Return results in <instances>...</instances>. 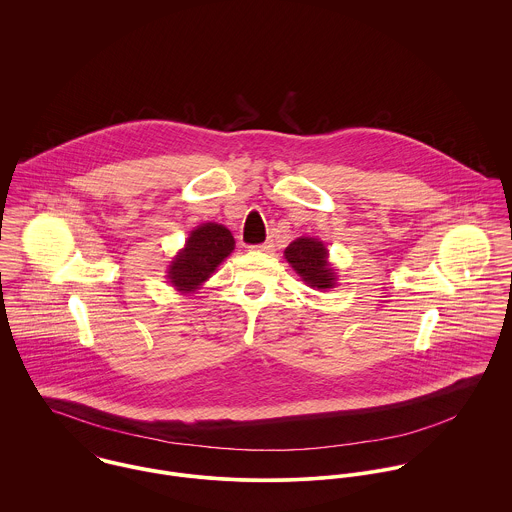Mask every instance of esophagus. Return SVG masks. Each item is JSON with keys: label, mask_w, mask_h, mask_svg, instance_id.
Returning <instances> with one entry per match:
<instances>
[{"label": "esophagus", "mask_w": 512, "mask_h": 512, "mask_svg": "<svg viewBox=\"0 0 512 512\" xmlns=\"http://www.w3.org/2000/svg\"><path fill=\"white\" fill-rule=\"evenodd\" d=\"M252 250H258V252H268V250H272V242H262V244H256V246H252Z\"/></svg>", "instance_id": "obj_1"}]
</instances>
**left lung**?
Instances as JSON below:
<instances>
[{
    "label": "left lung",
    "mask_w": 512,
    "mask_h": 512,
    "mask_svg": "<svg viewBox=\"0 0 512 512\" xmlns=\"http://www.w3.org/2000/svg\"><path fill=\"white\" fill-rule=\"evenodd\" d=\"M295 274L313 290H331L337 284L335 270L329 264V252L317 238H297L284 252Z\"/></svg>",
    "instance_id": "1"
}]
</instances>
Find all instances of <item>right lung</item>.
Returning <instances> with one entry per match:
<instances>
[{
	"label": "right lung",
	"instance_id": "add662e5",
	"mask_svg": "<svg viewBox=\"0 0 512 512\" xmlns=\"http://www.w3.org/2000/svg\"><path fill=\"white\" fill-rule=\"evenodd\" d=\"M232 250L234 238L230 230L217 222H205L189 234L185 248L169 264L167 280L177 292L193 293L211 278Z\"/></svg>",
	"mask_w": 512,
	"mask_h": 512
}]
</instances>
